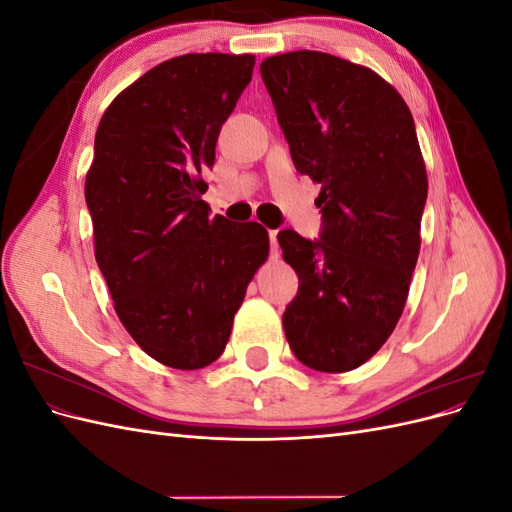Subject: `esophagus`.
I'll return each mask as SVG.
<instances>
[{
	"mask_svg": "<svg viewBox=\"0 0 512 512\" xmlns=\"http://www.w3.org/2000/svg\"><path fill=\"white\" fill-rule=\"evenodd\" d=\"M269 239H271V256L277 258L280 256V243H277V230L269 232Z\"/></svg>",
	"mask_w": 512,
	"mask_h": 512,
	"instance_id": "obj_1",
	"label": "esophagus"
}]
</instances>
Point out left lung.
Wrapping results in <instances>:
<instances>
[{"mask_svg":"<svg viewBox=\"0 0 512 512\" xmlns=\"http://www.w3.org/2000/svg\"><path fill=\"white\" fill-rule=\"evenodd\" d=\"M260 74L294 168L322 185L320 239L277 235L299 275L286 339L303 365L342 374L382 348L408 299L427 200L414 119L380 74L329 53L273 55Z\"/></svg>","mask_w":512,"mask_h":512,"instance_id":"8db88e82","label":"left lung"}]
</instances>
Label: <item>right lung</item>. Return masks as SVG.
Wrapping results in <instances>:
<instances>
[{
    "instance_id": "add662e5",
    "label": "right lung",
    "mask_w": 512,
    "mask_h": 512,
    "mask_svg": "<svg viewBox=\"0 0 512 512\" xmlns=\"http://www.w3.org/2000/svg\"><path fill=\"white\" fill-rule=\"evenodd\" d=\"M254 61L226 53L162 61L108 104L96 132L85 177L96 262L123 327L173 369L220 359L269 256L267 228L211 218L203 200V170Z\"/></svg>"
}]
</instances>
